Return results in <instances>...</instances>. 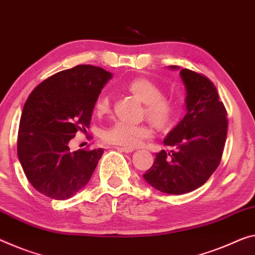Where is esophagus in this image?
<instances>
[{
	"mask_svg": "<svg viewBox=\"0 0 255 255\" xmlns=\"http://www.w3.org/2000/svg\"><path fill=\"white\" fill-rule=\"evenodd\" d=\"M117 150H120V151H123V152H132L133 150V148H128V147H115Z\"/></svg>",
	"mask_w": 255,
	"mask_h": 255,
	"instance_id": "esophagus-1",
	"label": "esophagus"
}]
</instances>
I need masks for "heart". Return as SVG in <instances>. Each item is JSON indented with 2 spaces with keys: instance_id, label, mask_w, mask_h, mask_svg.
I'll return each instance as SVG.
<instances>
[{
  "instance_id": "obj_1",
  "label": "heart",
  "mask_w": 255,
  "mask_h": 255,
  "mask_svg": "<svg viewBox=\"0 0 255 255\" xmlns=\"http://www.w3.org/2000/svg\"><path fill=\"white\" fill-rule=\"evenodd\" d=\"M127 89L144 104L146 116L156 127L166 128L173 122L177 115V106L171 99L163 97L162 88L155 82L146 77H136L128 82ZM111 95L108 92L100 93L96 99L95 112L99 115L106 114L111 109ZM151 128L146 124L117 121L111 127L104 128L101 138L107 143L133 148L151 136Z\"/></svg>"
}]
</instances>
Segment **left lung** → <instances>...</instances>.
Returning a JSON list of instances; mask_svg holds the SVG:
<instances>
[{
	"label": "left lung",
	"mask_w": 255,
	"mask_h": 255,
	"mask_svg": "<svg viewBox=\"0 0 255 255\" xmlns=\"http://www.w3.org/2000/svg\"><path fill=\"white\" fill-rule=\"evenodd\" d=\"M180 70L186 90V115L167 133L152 166L143 174L148 185L162 193L182 195L209 180L221 160L227 138V112L209 78L189 69Z\"/></svg>",
	"instance_id": "left-lung-1"
}]
</instances>
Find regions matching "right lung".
I'll return each mask as SVG.
<instances>
[{
    "instance_id": "add662e5",
    "label": "right lung",
    "mask_w": 255,
    "mask_h": 255,
    "mask_svg": "<svg viewBox=\"0 0 255 255\" xmlns=\"http://www.w3.org/2000/svg\"><path fill=\"white\" fill-rule=\"evenodd\" d=\"M113 74L91 65L54 74L33 90L19 123L18 158L38 193L68 199L91 179L104 149L70 151L69 141L87 131L97 97Z\"/></svg>"
}]
</instances>
